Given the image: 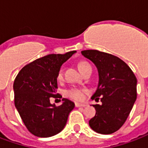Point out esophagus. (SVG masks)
Masks as SVG:
<instances>
[{
  "instance_id": "obj_1",
  "label": "esophagus",
  "mask_w": 148,
  "mask_h": 148,
  "mask_svg": "<svg viewBox=\"0 0 148 148\" xmlns=\"http://www.w3.org/2000/svg\"><path fill=\"white\" fill-rule=\"evenodd\" d=\"M75 106H76L77 108H85L87 105L85 104V103H75Z\"/></svg>"
}]
</instances>
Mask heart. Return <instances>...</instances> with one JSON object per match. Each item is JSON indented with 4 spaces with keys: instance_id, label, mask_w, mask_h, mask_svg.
<instances>
[{
    "instance_id": "obj_1",
    "label": "heart",
    "mask_w": 148,
    "mask_h": 148,
    "mask_svg": "<svg viewBox=\"0 0 148 148\" xmlns=\"http://www.w3.org/2000/svg\"><path fill=\"white\" fill-rule=\"evenodd\" d=\"M88 66L90 65L87 62H85V61H81V62L77 63V67H78L80 71L85 68V67H86V66ZM57 78L58 80H61L63 78V71H62V70H60L59 71V73L57 74ZM84 92H85V91L82 90V89L72 88L66 90L65 95L69 98L74 99V100H82L84 98Z\"/></svg>"
}]
</instances>
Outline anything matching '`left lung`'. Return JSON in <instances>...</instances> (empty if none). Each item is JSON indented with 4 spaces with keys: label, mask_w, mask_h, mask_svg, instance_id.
Wrapping results in <instances>:
<instances>
[{
    "label": "left lung",
    "mask_w": 148,
    "mask_h": 148,
    "mask_svg": "<svg viewBox=\"0 0 148 148\" xmlns=\"http://www.w3.org/2000/svg\"><path fill=\"white\" fill-rule=\"evenodd\" d=\"M82 54L97 68L99 82L92 99L102 102L93 105L96 115L89 126L100 134H111L130 115L136 99L137 80L130 66L113 55L98 50H84Z\"/></svg>",
    "instance_id": "left-lung-1"
}]
</instances>
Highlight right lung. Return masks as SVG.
<instances>
[{
  "mask_svg": "<svg viewBox=\"0 0 148 148\" xmlns=\"http://www.w3.org/2000/svg\"><path fill=\"white\" fill-rule=\"evenodd\" d=\"M76 51L50 54L25 66L16 76L15 106L27 130L38 137H50L64 129L74 103L63 98L56 107L50 103L58 88L57 74Z\"/></svg>",
  "mask_w": 148,
  "mask_h": 148,
  "instance_id": "obj_1",
  "label": "right lung"
}]
</instances>
